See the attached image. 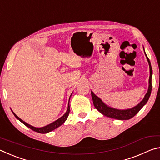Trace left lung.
Masks as SVG:
<instances>
[{
    "label": "left lung",
    "mask_w": 160,
    "mask_h": 160,
    "mask_svg": "<svg viewBox=\"0 0 160 160\" xmlns=\"http://www.w3.org/2000/svg\"><path fill=\"white\" fill-rule=\"evenodd\" d=\"M143 50L145 54L146 58L149 64V67H150V78H149V86H148V90L147 93L144 97V98L138 104H137L136 106L131 108V109H117L115 108L110 107L107 105L105 103L102 101V100L97 97L96 94H94L92 91H91L92 94V98L93 104L94 107L99 111V112L102 113L103 115L107 116V117L112 118L118 119V120H128V119L131 118L133 116L137 114L138 112L142 109V108L145 106L146 103L148 102L149 98H150L151 91H152V69L150 61L149 60L148 57L146 55L145 51L143 47Z\"/></svg>",
    "instance_id": "1"
}]
</instances>
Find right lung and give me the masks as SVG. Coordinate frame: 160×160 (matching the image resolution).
<instances>
[{
  "mask_svg": "<svg viewBox=\"0 0 160 160\" xmlns=\"http://www.w3.org/2000/svg\"><path fill=\"white\" fill-rule=\"evenodd\" d=\"M72 94H70V97H71ZM69 102H70V99H69ZM69 102H68V109H67V111L65 113V114H63V116H62L61 118H59L58 119H57V120L53 121V123H51L50 124H48V125H47L45 126L44 127H41V128H37V127H34L32 126L31 125H29V124H28V123L25 122V121L22 120L21 118H20L18 117V116L15 114V113L12 112V113L14 114V116L16 117V118L18 119L19 121H20V122L22 123L23 124H25V125L26 126H28V128H29L30 129H32V131H34L35 132H39V133H47V132H51L53 131V130H55L56 128H58L59 126H61L62 124L64 123L65 121H66V119L68 118V116L69 115V113H70V106H69Z\"/></svg>",
  "mask_w": 160,
  "mask_h": 160,
  "instance_id": "right-lung-1",
  "label": "right lung"
}]
</instances>
